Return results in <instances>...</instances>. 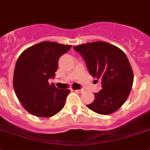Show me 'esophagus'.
I'll use <instances>...</instances> for the list:
<instances>
[{
    "label": "esophagus",
    "instance_id": "obj_1",
    "mask_svg": "<svg viewBox=\"0 0 150 150\" xmlns=\"http://www.w3.org/2000/svg\"><path fill=\"white\" fill-rule=\"evenodd\" d=\"M75 91H76V92H79V93H82L83 91H84V90H83V89H78V90H75Z\"/></svg>",
    "mask_w": 150,
    "mask_h": 150
}]
</instances>
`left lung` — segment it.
<instances>
[{
  "label": "left lung",
  "mask_w": 150,
  "mask_h": 150,
  "mask_svg": "<svg viewBox=\"0 0 150 150\" xmlns=\"http://www.w3.org/2000/svg\"><path fill=\"white\" fill-rule=\"evenodd\" d=\"M86 62L89 73L101 80L102 89L94 93V100L87 107L107 115L124 104L133 86V72L126 54L106 42H93L75 46Z\"/></svg>",
  "instance_id": "left-lung-1"
}]
</instances>
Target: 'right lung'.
Here are the masks:
<instances>
[{"mask_svg": "<svg viewBox=\"0 0 150 150\" xmlns=\"http://www.w3.org/2000/svg\"><path fill=\"white\" fill-rule=\"evenodd\" d=\"M70 45L43 41L30 46L19 56L13 73V88L30 114L50 117L65 106L69 89H58L49 79L55 77L58 62Z\"/></svg>", "mask_w": 150, "mask_h": 150, "instance_id": "obj_1", "label": "right lung"}]
</instances>
